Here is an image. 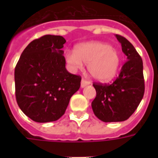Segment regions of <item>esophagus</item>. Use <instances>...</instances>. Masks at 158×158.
I'll use <instances>...</instances> for the list:
<instances>
[{"instance_id": "obj_1", "label": "esophagus", "mask_w": 158, "mask_h": 158, "mask_svg": "<svg viewBox=\"0 0 158 158\" xmlns=\"http://www.w3.org/2000/svg\"><path fill=\"white\" fill-rule=\"evenodd\" d=\"M89 85H90V83L89 82V81H87V80H85V79H82L81 80V88H85V86Z\"/></svg>"}]
</instances>
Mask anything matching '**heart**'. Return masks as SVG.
Returning a JSON list of instances; mask_svg holds the SVG:
<instances>
[{
    "label": "heart",
    "mask_w": 158,
    "mask_h": 158,
    "mask_svg": "<svg viewBox=\"0 0 158 158\" xmlns=\"http://www.w3.org/2000/svg\"><path fill=\"white\" fill-rule=\"evenodd\" d=\"M69 68L76 71L82 69L83 63L93 79L99 82H108L116 76L121 58L113 46L102 41H90L79 44L74 52L67 51L64 54Z\"/></svg>",
    "instance_id": "obj_1"
}]
</instances>
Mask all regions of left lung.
<instances>
[{
  "label": "left lung",
  "mask_w": 158,
  "mask_h": 158,
  "mask_svg": "<svg viewBox=\"0 0 158 158\" xmlns=\"http://www.w3.org/2000/svg\"><path fill=\"white\" fill-rule=\"evenodd\" d=\"M127 56L117 79L111 85L94 84L96 96L91 103L95 115L105 123L122 122L132 115L144 96L143 62L127 39L116 35Z\"/></svg>",
  "instance_id": "1"
}]
</instances>
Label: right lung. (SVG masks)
<instances>
[{
	"mask_svg": "<svg viewBox=\"0 0 158 158\" xmlns=\"http://www.w3.org/2000/svg\"><path fill=\"white\" fill-rule=\"evenodd\" d=\"M66 40L46 35L33 40L21 54L14 72L16 99L22 112L38 123L53 122L64 114L81 77L65 68Z\"/></svg>",
	"mask_w": 158,
	"mask_h": 158,
	"instance_id": "add662e5",
	"label": "right lung"
}]
</instances>
